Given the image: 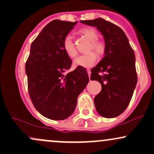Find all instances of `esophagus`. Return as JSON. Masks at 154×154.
<instances>
[{
  "mask_svg": "<svg viewBox=\"0 0 154 154\" xmlns=\"http://www.w3.org/2000/svg\"><path fill=\"white\" fill-rule=\"evenodd\" d=\"M87 73L88 74V77L90 78V75H91V70H90V69H87Z\"/></svg>",
  "mask_w": 154,
  "mask_h": 154,
  "instance_id": "1",
  "label": "esophagus"
}]
</instances>
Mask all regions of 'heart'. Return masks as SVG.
I'll return each instance as SVG.
<instances>
[{"label":"heart","mask_w":154,"mask_h":154,"mask_svg":"<svg viewBox=\"0 0 154 154\" xmlns=\"http://www.w3.org/2000/svg\"><path fill=\"white\" fill-rule=\"evenodd\" d=\"M79 33L87 38L91 41L88 50H94L98 55L102 56L105 52V45L102 42L97 40L99 38V34L93 28H84L79 30ZM63 49L67 55L70 57H75L77 55V50L73 42V39L70 35H67L63 41ZM97 60V56L94 52H89L84 55H80L75 59L73 62L74 66H81L84 68H89L93 66Z\"/></svg>","instance_id":"heart-1"}]
</instances>
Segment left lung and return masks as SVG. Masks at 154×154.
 Returning a JSON list of instances; mask_svg holds the SVG:
<instances>
[{"label":"left lung","mask_w":154,"mask_h":154,"mask_svg":"<svg viewBox=\"0 0 154 154\" xmlns=\"http://www.w3.org/2000/svg\"><path fill=\"white\" fill-rule=\"evenodd\" d=\"M80 22L96 26L104 37V56L91 70L90 79L102 85V91L94 98L97 112L106 118L115 117L128 107L137 84L134 51L117 25L102 18Z\"/></svg>","instance_id":"obj_1"}]
</instances>
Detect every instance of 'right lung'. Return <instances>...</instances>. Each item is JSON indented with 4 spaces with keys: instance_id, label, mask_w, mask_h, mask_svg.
<instances>
[{
    "instance_id": "add662e5",
    "label": "right lung",
    "mask_w": 154,
    "mask_h": 154,
    "mask_svg": "<svg viewBox=\"0 0 154 154\" xmlns=\"http://www.w3.org/2000/svg\"><path fill=\"white\" fill-rule=\"evenodd\" d=\"M76 22L56 19L46 25L32 42L25 66L34 107L53 120H65L73 114L78 97L89 81L84 67L66 73L72 61L64 51L63 41Z\"/></svg>"
}]
</instances>
